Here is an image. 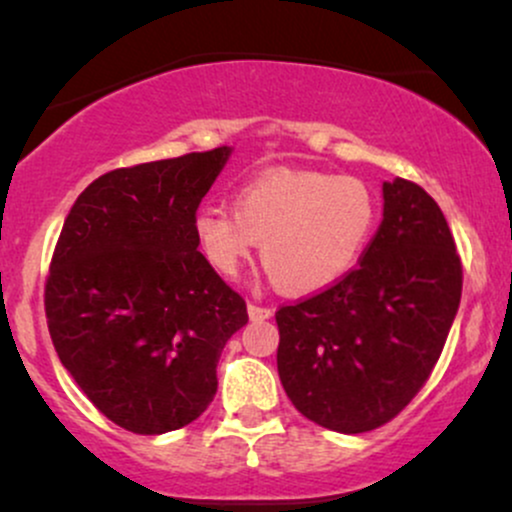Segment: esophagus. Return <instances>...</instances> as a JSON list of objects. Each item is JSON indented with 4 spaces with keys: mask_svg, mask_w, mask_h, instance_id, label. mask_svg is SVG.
<instances>
[{
    "mask_svg": "<svg viewBox=\"0 0 512 512\" xmlns=\"http://www.w3.org/2000/svg\"><path fill=\"white\" fill-rule=\"evenodd\" d=\"M248 313L252 320H267V317H272V308H267V305H260V303H248Z\"/></svg>",
    "mask_w": 512,
    "mask_h": 512,
    "instance_id": "esophagus-1",
    "label": "esophagus"
}]
</instances>
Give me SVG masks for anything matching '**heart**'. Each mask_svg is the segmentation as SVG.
I'll list each match as a JSON object with an SVG mask.
<instances>
[{
    "mask_svg": "<svg viewBox=\"0 0 512 512\" xmlns=\"http://www.w3.org/2000/svg\"><path fill=\"white\" fill-rule=\"evenodd\" d=\"M378 216V195L361 178L279 168L240 187L233 209H199L195 236L223 276H236L262 243V264L281 289L315 293L354 269Z\"/></svg>",
    "mask_w": 512,
    "mask_h": 512,
    "instance_id": "obj_1",
    "label": "heart"
}]
</instances>
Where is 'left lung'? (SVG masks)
<instances>
[{
  "instance_id": "left-lung-1",
  "label": "left lung",
  "mask_w": 512,
  "mask_h": 512,
  "mask_svg": "<svg viewBox=\"0 0 512 512\" xmlns=\"http://www.w3.org/2000/svg\"><path fill=\"white\" fill-rule=\"evenodd\" d=\"M383 197L358 267L276 310L286 395L339 433L373 431L419 395L460 308L462 262L436 199L404 178L383 182Z\"/></svg>"
}]
</instances>
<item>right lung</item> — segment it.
<instances>
[{"label":"right lung","mask_w":512,"mask_h":512,"mask_svg":"<svg viewBox=\"0 0 512 512\" xmlns=\"http://www.w3.org/2000/svg\"><path fill=\"white\" fill-rule=\"evenodd\" d=\"M231 149L117 168L64 219L45 281L48 330L93 407L139 436L192 424L216 395L248 305L197 250L195 216Z\"/></svg>","instance_id":"1"}]
</instances>
